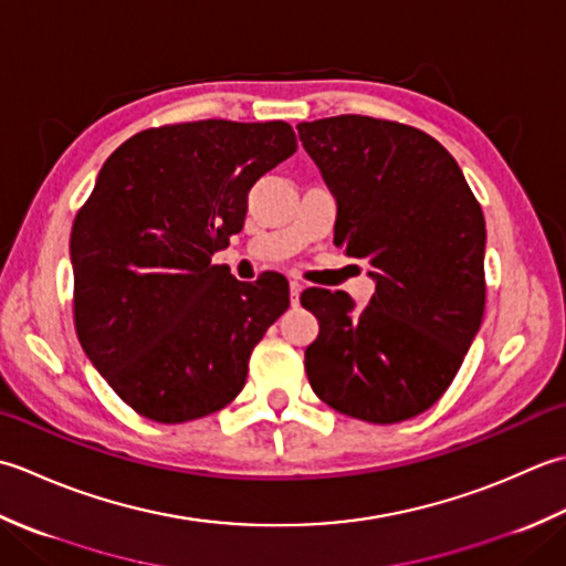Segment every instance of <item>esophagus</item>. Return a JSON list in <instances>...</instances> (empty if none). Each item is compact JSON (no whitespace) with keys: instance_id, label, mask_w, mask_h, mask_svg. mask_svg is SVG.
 Returning a JSON list of instances; mask_svg holds the SVG:
<instances>
[{"instance_id":"1","label":"esophagus","mask_w":566,"mask_h":566,"mask_svg":"<svg viewBox=\"0 0 566 566\" xmlns=\"http://www.w3.org/2000/svg\"><path fill=\"white\" fill-rule=\"evenodd\" d=\"M300 293H303V285H300L297 281H291V303H293V307L300 303Z\"/></svg>"}]
</instances>
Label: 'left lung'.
<instances>
[{
    "label": "left lung",
    "instance_id": "left-lung-1",
    "mask_svg": "<svg viewBox=\"0 0 566 566\" xmlns=\"http://www.w3.org/2000/svg\"><path fill=\"white\" fill-rule=\"evenodd\" d=\"M337 200L334 244L371 263L376 293L307 287L319 322L305 349L319 400L390 424L432 408L452 386L486 307V222L447 148L415 126L339 114L297 124Z\"/></svg>",
    "mask_w": 566,
    "mask_h": 566
}]
</instances>
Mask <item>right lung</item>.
<instances>
[{
    "label": "right lung",
    "mask_w": 566,
    "mask_h": 566,
    "mask_svg": "<svg viewBox=\"0 0 566 566\" xmlns=\"http://www.w3.org/2000/svg\"><path fill=\"white\" fill-rule=\"evenodd\" d=\"M295 148L285 122L202 119L138 132L105 160L71 232L73 319L134 412L178 424L241 394L291 291L273 271L241 283L212 256L244 227L249 190Z\"/></svg>",
    "instance_id": "obj_1"
}]
</instances>
